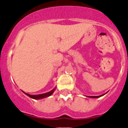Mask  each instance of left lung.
Wrapping results in <instances>:
<instances>
[{"instance_id": "1", "label": "left lung", "mask_w": 128, "mask_h": 128, "mask_svg": "<svg viewBox=\"0 0 128 128\" xmlns=\"http://www.w3.org/2000/svg\"><path fill=\"white\" fill-rule=\"evenodd\" d=\"M106 93H107V92H106ZM106 93H105V94H104L101 95V96H86V97H88V98H100V97H101V96L105 95Z\"/></svg>"}]
</instances>
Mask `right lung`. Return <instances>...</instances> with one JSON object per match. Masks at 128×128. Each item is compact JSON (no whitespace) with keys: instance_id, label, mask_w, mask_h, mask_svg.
Returning <instances> with one entry per match:
<instances>
[{"instance_id":"right-lung-1","label":"right lung","mask_w":128,"mask_h":128,"mask_svg":"<svg viewBox=\"0 0 128 128\" xmlns=\"http://www.w3.org/2000/svg\"><path fill=\"white\" fill-rule=\"evenodd\" d=\"M55 89H56V87H55L53 90H52L50 92H47V93H45V94H38V95H30L29 94L26 93V92H24L23 91L22 92H23L25 94L27 95L28 96H29V98H32V99H44V98H47V97H49V96H51V95L53 94V92H54V90H55Z\"/></svg>"}]
</instances>
